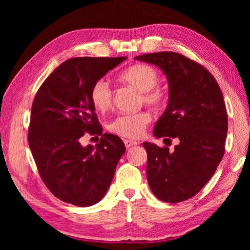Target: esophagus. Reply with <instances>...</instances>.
<instances>
[{
	"label": "esophagus",
	"instance_id": "1",
	"mask_svg": "<svg viewBox=\"0 0 250 250\" xmlns=\"http://www.w3.org/2000/svg\"><path fill=\"white\" fill-rule=\"evenodd\" d=\"M124 143H125V146L126 148H131V146L138 145V141H133V140H124Z\"/></svg>",
	"mask_w": 250,
	"mask_h": 250
}]
</instances>
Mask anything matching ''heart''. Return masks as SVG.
Here are the masks:
<instances>
[{
  "label": "heart",
  "instance_id": "1",
  "mask_svg": "<svg viewBox=\"0 0 250 250\" xmlns=\"http://www.w3.org/2000/svg\"><path fill=\"white\" fill-rule=\"evenodd\" d=\"M119 80L141 91V101L153 108H160L167 101V91L158 83L159 75L155 68L146 63H135L119 75ZM92 104L99 111H107L112 104L114 92L110 84L104 78L95 81L91 87ZM151 122L148 111L118 115L109 123V131L126 139H138Z\"/></svg>",
  "mask_w": 250,
  "mask_h": 250
}]
</instances>
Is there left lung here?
<instances>
[{
	"label": "left lung",
	"instance_id": "left-lung-1",
	"mask_svg": "<svg viewBox=\"0 0 250 250\" xmlns=\"http://www.w3.org/2000/svg\"><path fill=\"white\" fill-rule=\"evenodd\" d=\"M135 59L156 64L165 73L168 105L153 134L180 142L174 151L143 143L149 187L165 203L190 199L210 180L224 156L228 115L223 94L213 75L183 54L165 51Z\"/></svg>",
	"mask_w": 250,
	"mask_h": 250
}]
</instances>
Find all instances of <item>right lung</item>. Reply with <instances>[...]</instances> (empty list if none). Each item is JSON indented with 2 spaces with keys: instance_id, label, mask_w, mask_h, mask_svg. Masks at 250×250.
Returning <instances> with one entry per match:
<instances>
[{
  "instance_id": "1",
  "label": "right lung",
  "mask_w": 250,
  "mask_h": 250,
  "mask_svg": "<svg viewBox=\"0 0 250 250\" xmlns=\"http://www.w3.org/2000/svg\"><path fill=\"white\" fill-rule=\"evenodd\" d=\"M126 59L71 58L54 69L35 95L29 148L44 184L64 203L87 207L101 200L124 155V142L102 133L90 92L95 81ZM85 134L101 136V142L82 147Z\"/></svg>"
}]
</instances>
